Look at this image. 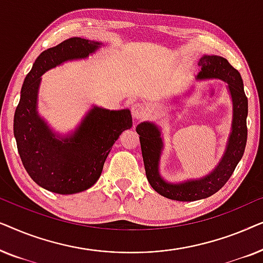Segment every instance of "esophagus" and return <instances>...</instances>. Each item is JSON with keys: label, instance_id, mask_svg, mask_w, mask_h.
<instances>
[{"label": "esophagus", "instance_id": "34e87169", "mask_svg": "<svg viewBox=\"0 0 263 263\" xmlns=\"http://www.w3.org/2000/svg\"><path fill=\"white\" fill-rule=\"evenodd\" d=\"M132 114L133 117L136 118V120H140V118L146 117L148 115V107L142 103H135L132 106Z\"/></svg>", "mask_w": 263, "mask_h": 263}]
</instances>
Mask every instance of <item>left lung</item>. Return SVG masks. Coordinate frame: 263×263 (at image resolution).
<instances>
[{
    "label": "left lung",
    "mask_w": 263,
    "mask_h": 263,
    "mask_svg": "<svg viewBox=\"0 0 263 263\" xmlns=\"http://www.w3.org/2000/svg\"><path fill=\"white\" fill-rule=\"evenodd\" d=\"M199 66L201 70L196 75L197 80L220 79L228 82V89L232 99L231 133L225 152L211 174L202 178L189 179L182 183L166 182L159 174V160L164 148L160 129L152 122H142L136 127L149 184L160 195L176 201L206 199L220 190L242 159L247 145L248 98L238 70L235 69L228 60L217 55H203L199 61Z\"/></svg>",
    "instance_id": "left-lung-1"
}]
</instances>
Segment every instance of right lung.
<instances>
[{
  "instance_id": "add662e5",
  "label": "right lung",
  "mask_w": 263,
  "mask_h": 263,
  "mask_svg": "<svg viewBox=\"0 0 263 263\" xmlns=\"http://www.w3.org/2000/svg\"><path fill=\"white\" fill-rule=\"evenodd\" d=\"M103 44L85 38H69L43 51L25 78L14 114L17 152L30 177L49 192L75 194L91 188L102 175L114 143L132 128L130 111L93 106L74 133L57 135L38 115L42 75L71 60H81Z\"/></svg>"
}]
</instances>
